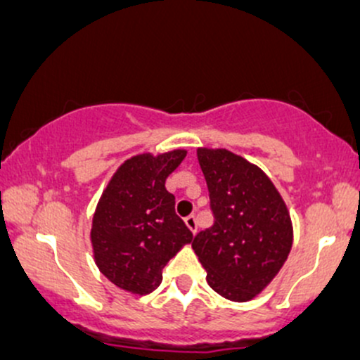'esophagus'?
<instances>
[{"label":"esophagus","mask_w":360,"mask_h":360,"mask_svg":"<svg viewBox=\"0 0 360 360\" xmlns=\"http://www.w3.org/2000/svg\"><path fill=\"white\" fill-rule=\"evenodd\" d=\"M184 223L186 226H188L189 230H191L193 233H196V217L194 214H189V217L184 218Z\"/></svg>","instance_id":"1"}]
</instances>
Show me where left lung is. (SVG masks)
I'll list each match as a JSON object with an SVG mask.
<instances>
[{
  "label": "left lung",
  "mask_w": 360,
  "mask_h": 360,
  "mask_svg": "<svg viewBox=\"0 0 360 360\" xmlns=\"http://www.w3.org/2000/svg\"><path fill=\"white\" fill-rule=\"evenodd\" d=\"M213 225L194 235L193 250L210 288L247 301L278 274L291 250V220L278 189L254 164L225 148H198Z\"/></svg>",
  "instance_id": "8db88e82"
}]
</instances>
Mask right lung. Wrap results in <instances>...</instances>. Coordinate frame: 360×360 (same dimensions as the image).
Wrapping results in <instances>:
<instances>
[{"instance_id":"add662e5","label":"right lung","mask_w":360,"mask_h":360,"mask_svg":"<svg viewBox=\"0 0 360 360\" xmlns=\"http://www.w3.org/2000/svg\"><path fill=\"white\" fill-rule=\"evenodd\" d=\"M184 150L127 160L106 186L91 229L94 259L118 288L147 295L162 281L164 266L193 240L174 212L166 179Z\"/></svg>"}]
</instances>
